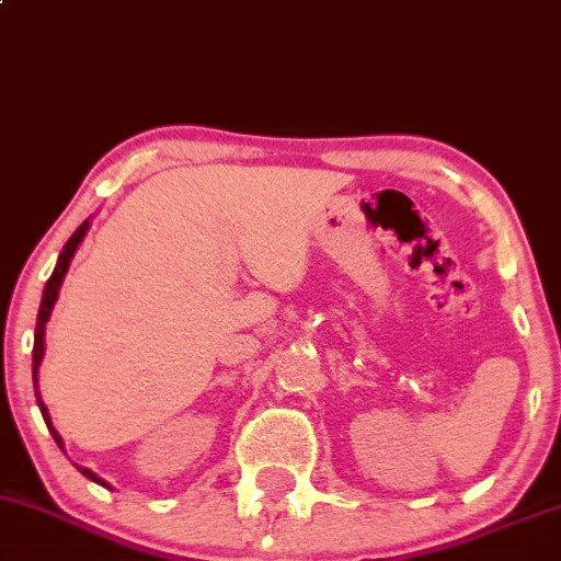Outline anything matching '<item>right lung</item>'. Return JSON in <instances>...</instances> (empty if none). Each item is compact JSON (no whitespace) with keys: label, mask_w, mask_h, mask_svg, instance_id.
I'll return each mask as SVG.
<instances>
[{"label":"right lung","mask_w":561,"mask_h":561,"mask_svg":"<svg viewBox=\"0 0 561 561\" xmlns=\"http://www.w3.org/2000/svg\"><path fill=\"white\" fill-rule=\"evenodd\" d=\"M87 230H90V219H84V222H81L79 228H77V232H73V236L68 238L66 247H62L60 256H58V264H55L53 275H49V280H47V286H44L42 305H39V314H36V331H34V392H36V402H39V411H42L44 424H47V430H49V434H53V437H55V443L60 445V450H62V437L58 434V430H55V426H53V419H49L47 405H44V402H42V394H39V365H42V357H44V325H47L49 314H53V307H55V301H58V294H60L62 278H66V273H68V264H71L73 254H77L79 243L84 241ZM79 471H81V474L87 477V480H92V482L103 484V488H111V484L105 482L103 477L94 474V471L84 469V467H79Z\"/></svg>","instance_id":"add662e5"}]
</instances>
